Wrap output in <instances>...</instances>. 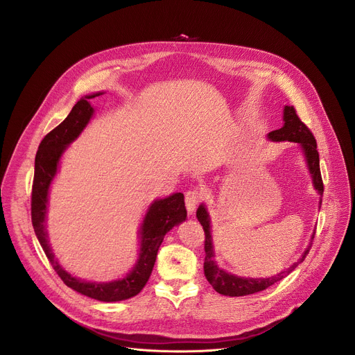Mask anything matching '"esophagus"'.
<instances>
[{
  "label": "esophagus",
  "instance_id": "obj_1",
  "mask_svg": "<svg viewBox=\"0 0 355 355\" xmlns=\"http://www.w3.org/2000/svg\"><path fill=\"white\" fill-rule=\"evenodd\" d=\"M202 199V192L199 189H189L188 192H185V207L188 214H192L196 208V205L199 204Z\"/></svg>",
  "mask_w": 355,
  "mask_h": 355
}]
</instances>
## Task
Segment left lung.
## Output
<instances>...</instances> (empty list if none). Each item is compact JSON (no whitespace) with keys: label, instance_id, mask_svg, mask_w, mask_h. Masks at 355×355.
I'll return each mask as SVG.
<instances>
[{"label":"left lung","instance_id":"left-lung-1","mask_svg":"<svg viewBox=\"0 0 355 355\" xmlns=\"http://www.w3.org/2000/svg\"><path fill=\"white\" fill-rule=\"evenodd\" d=\"M268 139L272 141H295L302 146L303 155L306 157L309 173L312 174V181L315 188L320 195H323V180L320 174V164H319V151L318 144L313 133L311 129L300 121L293 107H285L284 110V126L281 129L272 130L268 133ZM322 205V200H320ZM196 218L199 223L204 227L205 232V263H204V271L205 277L209 281V284L214 286V289L222 295L226 296H244L251 295L260 291H264L274 285L275 282L285 278L289 272H292L297 264H300L305 257L309 254V250L312 247L311 244L306 247L305 252H303L302 257L297 263H295L292 267H289L286 271H282L274 277L270 278H244L237 277L233 274H229L223 270H220L215 260H214V244H212V236H211V219L207 212V208L200 205L196 211ZM315 239V233L312 234V240Z\"/></svg>","mask_w":355,"mask_h":355}]
</instances>
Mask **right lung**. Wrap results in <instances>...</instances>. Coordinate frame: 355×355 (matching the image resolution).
Returning a JSON list of instances; mask_svg holds the SVG:
<instances>
[{
	"label": "right lung",
	"instance_id": "1",
	"mask_svg": "<svg viewBox=\"0 0 355 355\" xmlns=\"http://www.w3.org/2000/svg\"><path fill=\"white\" fill-rule=\"evenodd\" d=\"M103 92H96L81 98L73 107L67 118L50 130L39 144L37 153L35 157V175L32 184V198H31V215L32 225L36 237L44 251L46 257L52 264L53 270L62 278V281L71 289L101 300V302H118L136 296L148 281L151 271H153L157 251L167 232H170L175 225H180L187 218V209L184 202V193L177 192L168 198L155 200L140 227V252L139 260L133 270L122 279L112 282H87L71 277L55 259L52 248L47 241V233L44 229L46 220V207L47 193L52 180L56 175L59 160L66 147L77 139L83 129L89 122L94 108L89 101Z\"/></svg>",
	"mask_w": 355,
	"mask_h": 355
}]
</instances>
